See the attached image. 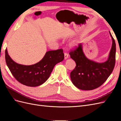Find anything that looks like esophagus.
<instances>
[{
	"label": "esophagus",
	"mask_w": 121,
	"mask_h": 121,
	"mask_svg": "<svg viewBox=\"0 0 121 121\" xmlns=\"http://www.w3.org/2000/svg\"><path fill=\"white\" fill-rule=\"evenodd\" d=\"M64 55H65V59H67V58H68V57H69V55H68V54L67 53H66V52H65L64 53Z\"/></svg>",
	"instance_id": "34e87169"
}]
</instances>
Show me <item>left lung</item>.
I'll return each mask as SVG.
<instances>
[{"instance_id":"1","label":"left lung","mask_w":121,"mask_h":121,"mask_svg":"<svg viewBox=\"0 0 121 121\" xmlns=\"http://www.w3.org/2000/svg\"><path fill=\"white\" fill-rule=\"evenodd\" d=\"M112 40V47L108 60L98 63L90 60L85 56L82 44L71 49L69 54L76 64L71 72L72 82L78 88L91 90L100 87L108 79L114 69L116 63V43L109 32Z\"/></svg>"}]
</instances>
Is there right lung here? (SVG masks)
<instances>
[{"label": "right lung", "mask_w": 121, "mask_h": 121, "mask_svg": "<svg viewBox=\"0 0 121 121\" xmlns=\"http://www.w3.org/2000/svg\"><path fill=\"white\" fill-rule=\"evenodd\" d=\"M5 55L6 65L14 78L20 83L30 87H36L44 83L55 65L64 59L63 49L48 51L39 62L30 65L15 63L9 56L7 49Z\"/></svg>", "instance_id": "right-lung-1"}]
</instances>
